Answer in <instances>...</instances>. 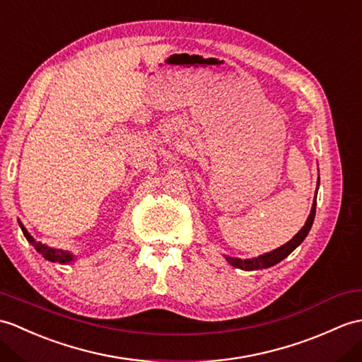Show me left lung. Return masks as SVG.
<instances>
[{"label":"left lung","instance_id":"obj_1","mask_svg":"<svg viewBox=\"0 0 362 362\" xmlns=\"http://www.w3.org/2000/svg\"><path fill=\"white\" fill-rule=\"evenodd\" d=\"M315 214H316V197L313 200V206H312V213H310L308 219L305 222V225L302 226V230L296 234L295 238H293L290 242L285 243V245L276 248L274 251H270V253L267 255H262L259 257H255V259H231V257H226L228 259V262L236 267V268H240V270H247V272H251V270H262V268H268V267H273L276 264H279L282 259L287 257L293 250H295L298 245H300L302 240H304L307 238V234L310 231V228H312L313 225V221H315Z\"/></svg>","mask_w":362,"mask_h":362}]
</instances>
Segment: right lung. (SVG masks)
<instances>
[{
  "mask_svg": "<svg viewBox=\"0 0 362 362\" xmlns=\"http://www.w3.org/2000/svg\"><path fill=\"white\" fill-rule=\"evenodd\" d=\"M21 230H23V234H24V236H26V239L32 243L33 247H35V250L38 251V253H41V256H43V257H45V259H47V260H50V262H60V264H66V262H71V260H72V256H71L69 253H67V251L50 248V247L43 245V243L35 242V240H33V238L30 236V234L28 233V230L24 228L23 225H21Z\"/></svg>",
  "mask_w": 362,
  "mask_h": 362,
  "instance_id": "1",
  "label": "right lung"
}]
</instances>
